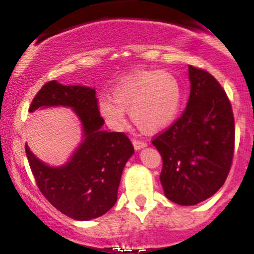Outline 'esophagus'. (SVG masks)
<instances>
[{
  "instance_id": "obj_1",
  "label": "esophagus",
  "mask_w": 254,
  "mask_h": 254,
  "mask_svg": "<svg viewBox=\"0 0 254 254\" xmlns=\"http://www.w3.org/2000/svg\"><path fill=\"white\" fill-rule=\"evenodd\" d=\"M132 145H134V147L136 148V150H140V148L145 147L147 143L145 141H141V140H137V139H132Z\"/></svg>"
}]
</instances>
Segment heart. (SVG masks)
Listing matches in <instances>:
<instances>
[{
	"label": "heart",
	"instance_id": "obj_1",
	"mask_svg": "<svg viewBox=\"0 0 254 254\" xmlns=\"http://www.w3.org/2000/svg\"><path fill=\"white\" fill-rule=\"evenodd\" d=\"M182 89L168 71H143L124 78L113 98L99 99V112L109 125L119 129L125 124V111L140 131L151 134L167 127L178 113Z\"/></svg>",
	"mask_w": 254,
	"mask_h": 254
}]
</instances>
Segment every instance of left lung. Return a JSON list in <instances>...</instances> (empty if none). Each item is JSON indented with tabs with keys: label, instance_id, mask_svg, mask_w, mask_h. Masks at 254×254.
<instances>
[{
	"label": "left lung",
	"instance_id": "8db88e82",
	"mask_svg": "<svg viewBox=\"0 0 254 254\" xmlns=\"http://www.w3.org/2000/svg\"><path fill=\"white\" fill-rule=\"evenodd\" d=\"M190 94L181 117L152 143L162 157L166 196L195 205L214 195L231 170L235 118L226 92L203 68L189 66Z\"/></svg>",
	"mask_w": 254,
	"mask_h": 254
}]
</instances>
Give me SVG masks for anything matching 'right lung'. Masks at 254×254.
I'll use <instances>...</instances> for the list:
<instances>
[{"mask_svg":"<svg viewBox=\"0 0 254 254\" xmlns=\"http://www.w3.org/2000/svg\"><path fill=\"white\" fill-rule=\"evenodd\" d=\"M53 106L71 107L77 113L84 140L70 162L58 168L38 160L25 145L35 183L49 203L66 216L81 221L96 219L117 203L123 170L134 146L124 132L101 129L104 119L93 88L49 81L33 98L29 113Z\"/></svg>","mask_w":254,"mask_h":254,"instance_id":"right-lung-1","label":"right lung"}]
</instances>
